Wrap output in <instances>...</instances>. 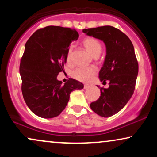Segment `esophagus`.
I'll return each mask as SVG.
<instances>
[{
  "mask_svg": "<svg viewBox=\"0 0 157 157\" xmlns=\"http://www.w3.org/2000/svg\"><path fill=\"white\" fill-rule=\"evenodd\" d=\"M89 86H90L89 84H85V85H84V89H88V88H89Z\"/></svg>",
  "mask_w": 157,
  "mask_h": 157,
  "instance_id": "esophagus-1",
  "label": "esophagus"
}]
</instances>
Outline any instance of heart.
<instances>
[{
    "mask_svg": "<svg viewBox=\"0 0 157 157\" xmlns=\"http://www.w3.org/2000/svg\"><path fill=\"white\" fill-rule=\"evenodd\" d=\"M85 47L93 56L99 55L102 51V45L98 40L94 37H86L82 41ZM72 56V46L68 48L67 55H66V61L70 63ZM97 68L94 66L90 67H79L75 68L71 72V76L76 80L80 82H89L96 73Z\"/></svg>",
    "mask_w": 157,
    "mask_h": 157,
    "instance_id": "1",
    "label": "heart"
}]
</instances>
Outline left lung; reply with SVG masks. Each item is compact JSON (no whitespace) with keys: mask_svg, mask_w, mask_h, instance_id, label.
Instances as JSON below:
<instances>
[{"mask_svg":"<svg viewBox=\"0 0 157 157\" xmlns=\"http://www.w3.org/2000/svg\"><path fill=\"white\" fill-rule=\"evenodd\" d=\"M82 32L105 45V58L99 78L102 84L109 82V87L97 86L101 95L90 107L100 116L109 117L123 109L134 94L139 70L134 46L125 34L111 26L85 29Z\"/></svg>","mask_w":157,"mask_h":157,"instance_id":"obj_1","label":"left lung"}]
</instances>
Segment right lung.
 <instances>
[{
  "mask_svg": "<svg viewBox=\"0 0 157 157\" xmlns=\"http://www.w3.org/2000/svg\"><path fill=\"white\" fill-rule=\"evenodd\" d=\"M78 37L75 29L49 26L37 30L25 45L20 63L21 90L27 106L40 117L60 115L71 91L83 89V84L75 79L63 86L57 79L63 71L68 46Z\"/></svg>",
  "mask_w": 157,
  "mask_h": 157,
  "instance_id": "1",
  "label": "right lung"
}]
</instances>
